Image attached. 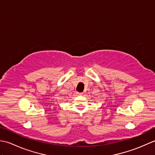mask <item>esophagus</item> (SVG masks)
<instances>
[{"label": "esophagus", "mask_w": 155, "mask_h": 155, "mask_svg": "<svg viewBox=\"0 0 155 155\" xmlns=\"http://www.w3.org/2000/svg\"><path fill=\"white\" fill-rule=\"evenodd\" d=\"M78 95H83V93H77Z\"/></svg>", "instance_id": "obj_1"}]
</instances>
